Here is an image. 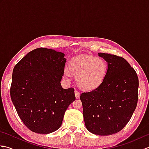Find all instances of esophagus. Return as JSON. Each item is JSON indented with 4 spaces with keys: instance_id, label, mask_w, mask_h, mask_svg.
Here are the masks:
<instances>
[{
    "instance_id": "34e87169",
    "label": "esophagus",
    "mask_w": 149,
    "mask_h": 149,
    "mask_svg": "<svg viewBox=\"0 0 149 149\" xmlns=\"http://www.w3.org/2000/svg\"><path fill=\"white\" fill-rule=\"evenodd\" d=\"M75 97H76V99H79V98L80 97V93L77 90L75 91Z\"/></svg>"
}]
</instances>
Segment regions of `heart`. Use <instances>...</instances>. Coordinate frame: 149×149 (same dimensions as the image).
Masks as SVG:
<instances>
[{"instance_id":"obj_1","label":"heart","mask_w":149,"mask_h":149,"mask_svg":"<svg viewBox=\"0 0 149 149\" xmlns=\"http://www.w3.org/2000/svg\"><path fill=\"white\" fill-rule=\"evenodd\" d=\"M69 68L76 77L79 87L84 90H92L102 83L107 74L108 65L102 58L80 56L72 60ZM70 71L67 67H65L64 77L68 80L72 78Z\"/></svg>"}]
</instances>
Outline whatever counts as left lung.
<instances>
[{"mask_svg": "<svg viewBox=\"0 0 149 149\" xmlns=\"http://www.w3.org/2000/svg\"><path fill=\"white\" fill-rule=\"evenodd\" d=\"M108 65L102 83L81 94L86 127L100 136L116 133L125 127L136 107L139 86L136 72L122 57L99 53Z\"/></svg>", "mask_w": 149, "mask_h": 149, "instance_id": "1", "label": "left lung"}]
</instances>
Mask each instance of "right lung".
<instances>
[{"mask_svg":"<svg viewBox=\"0 0 149 149\" xmlns=\"http://www.w3.org/2000/svg\"><path fill=\"white\" fill-rule=\"evenodd\" d=\"M65 54L38 48L25 56L13 70L10 95L18 115L26 127L49 134L61 127L65 111L75 100L74 89L61 84Z\"/></svg>","mask_w":149,"mask_h":149,"instance_id":"right-lung-1","label":"right lung"}]
</instances>
